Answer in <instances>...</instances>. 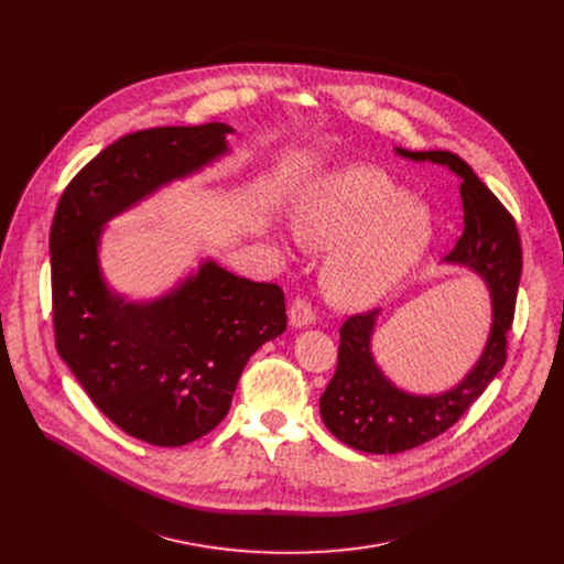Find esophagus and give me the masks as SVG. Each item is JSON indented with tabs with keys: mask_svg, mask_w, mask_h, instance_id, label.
Here are the masks:
<instances>
[{
	"mask_svg": "<svg viewBox=\"0 0 564 564\" xmlns=\"http://www.w3.org/2000/svg\"><path fill=\"white\" fill-rule=\"evenodd\" d=\"M314 318H316V310L307 299L299 296L292 301V305H290V326L292 328L310 326V324H314Z\"/></svg>",
	"mask_w": 564,
	"mask_h": 564,
	"instance_id": "obj_1",
	"label": "esophagus"
}]
</instances>
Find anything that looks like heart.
Here are the masks:
<instances>
[{"instance_id":"b5f03b06","label":"heart","mask_w":564,"mask_h":564,"mask_svg":"<svg viewBox=\"0 0 564 564\" xmlns=\"http://www.w3.org/2000/svg\"><path fill=\"white\" fill-rule=\"evenodd\" d=\"M296 234L335 254L326 288L344 307L388 294L426 254L431 212L372 167H350L314 183L296 205Z\"/></svg>"}]
</instances>
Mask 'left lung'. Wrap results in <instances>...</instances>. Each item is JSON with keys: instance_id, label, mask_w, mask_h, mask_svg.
Returning <instances> with one entry per match:
<instances>
[{"instance_id": "8db88e82", "label": "left lung", "mask_w": 564, "mask_h": 564, "mask_svg": "<svg viewBox=\"0 0 564 564\" xmlns=\"http://www.w3.org/2000/svg\"><path fill=\"white\" fill-rule=\"evenodd\" d=\"M411 160H431L455 172L464 205V231L448 263L475 270L491 292L494 326L475 368L448 392L417 397L394 388L370 355V337L379 310L352 314L339 328L337 370L321 394V417L344 444L364 453H404L448 431L487 390L507 361V333L513 324L522 248L513 216L481 183L464 160L451 151H406Z\"/></svg>"}]
</instances>
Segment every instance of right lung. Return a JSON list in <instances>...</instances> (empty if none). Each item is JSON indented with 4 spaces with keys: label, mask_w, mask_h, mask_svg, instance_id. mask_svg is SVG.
<instances>
[{
    "label": "right lung",
    "mask_w": 564,
    "mask_h": 564,
    "mask_svg": "<svg viewBox=\"0 0 564 564\" xmlns=\"http://www.w3.org/2000/svg\"><path fill=\"white\" fill-rule=\"evenodd\" d=\"M231 127H155L118 138L62 192L51 225L55 348L94 404L127 435L183 446L216 429L248 359L288 326L276 283L205 263L153 303L111 296L100 225L227 151Z\"/></svg>",
    "instance_id": "1"
}]
</instances>
